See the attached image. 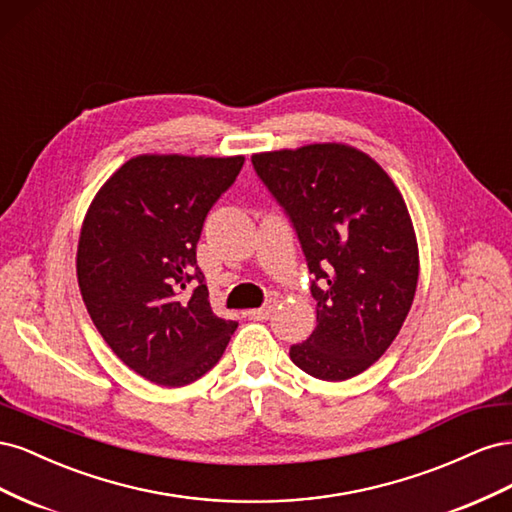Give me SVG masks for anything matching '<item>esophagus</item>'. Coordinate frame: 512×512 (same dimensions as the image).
Returning <instances> with one entry per match:
<instances>
[{
	"instance_id": "obj_1",
	"label": "esophagus",
	"mask_w": 512,
	"mask_h": 512,
	"mask_svg": "<svg viewBox=\"0 0 512 512\" xmlns=\"http://www.w3.org/2000/svg\"><path fill=\"white\" fill-rule=\"evenodd\" d=\"M273 309H275V305L267 303V305H262L258 309H250V312H247V318H250V320H267L273 314Z\"/></svg>"
}]
</instances>
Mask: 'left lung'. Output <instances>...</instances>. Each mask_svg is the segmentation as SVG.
Wrapping results in <instances>:
<instances>
[{"label":"left lung","mask_w":512,"mask_h":512,"mask_svg":"<svg viewBox=\"0 0 512 512\" xmlns=\"http://www.w3.org/2000/svg\"><path fill=\"white\" fill-rule=\"evenodd\" d=\"M252 164L297 232L318 324L290 359L305 374L359 376L393 344L414 301L418 247L393 179L337 143L256 153Z\"/></svg>","instance_id":"1"}]
</instances>
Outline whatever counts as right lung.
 Returning <instances> with one entry per match:
<instances>
[{"mask_svg": "<svg viewBox=\"0 0 512 512\" xmlns=\"http://www.w3.org/2000/svg\"><path fill=\"white\" fill-rule=\"evenodd\" d=\"M243 162L132 158L85 215L76 252L85 307L111 350L151 382L185 386L205 376L237 329L211 312L196 243Z\"/></svg>", "mask_w": 512, "mask_h": 512, "instance_id": "1", "label": "right lung"}]
</instances>
